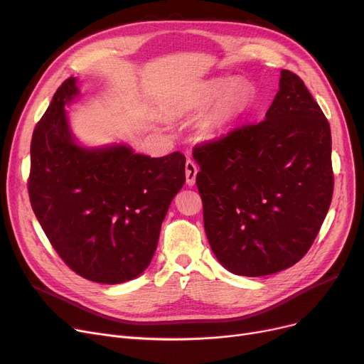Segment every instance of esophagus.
Returning <instances> with one entry per match:
<instances>
[{"label":"esophagus","instance_id":"esophagus-1","mask_svg":"<svg viewBox=\"0 0 364 364\" xmlns=\"http://www.w3.org/2000/svg\"><path fill=\"white\" fill-rule=\"evenodd\" d=\"M196 174H198V165L192 159H187L186 161V178H187L188 186H193L196 183Z\"/></svg>","mask_w":364,"mask_h":364}]
</instances>
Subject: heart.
<instances>
[{
    "mask_svg": "<svg viewBox=\"0 0 364 364\" xmlns=\"http://www.w3.org/2000/svg\"><path fill=\"white\" fill-rule=\"evenodd\" d=\"M224 85L214 84L206 88L198 99V105H208L214 102L221 94ZM252 105V91L243 82H236L230 88H227L221 97L215 102L214 107L203 119L202 129L209 137H214L225 131L233 122L247 112Z\"/></svg>",
    "mask_w": 364,
    "mask_h": 364,
    "instance_id": "heart-1",
    "label": "heart"
}]
</instances>
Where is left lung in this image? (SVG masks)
<instances>
[{
	"label": "left lung",
	"instance_id": "1",
	"mask_svg": "<svg viewBox=\"0 0 364 364\" xmlns=\"http://www.w3.org/2000/svg\"><path fill=\"white\" fill-rule=\"evenodd\" d=\"M331 155L326 117L286 69L264 121L193 149L205 233L228 272L273 274L309 252L332 200Z\"/></svg>",
	"mask_w": 364,
	"mask_h": 364
}]
</instances>
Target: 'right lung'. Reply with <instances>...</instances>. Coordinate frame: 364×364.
Returning <instances> with one entry per match:
<instances>
[{
	"label": "right lung",
	"instance_id": "right-lung-1",
	"mask_svg": "<svg viewBox=\"0 0 364 364\" xmlns=\"http://www.w3.org/2000/svg\"><path fill=\"white\" fill-rule=\"evenodd\" d=\"M76 94V80L68 78L35 125L31 205L70 270L91 282L124 283L140 276L156 251L169 203L186 181V158L78 146L65 110Z\"/></svg>",
	"mask_w": 364,
	"mask_h": 364
}]
</instances>
